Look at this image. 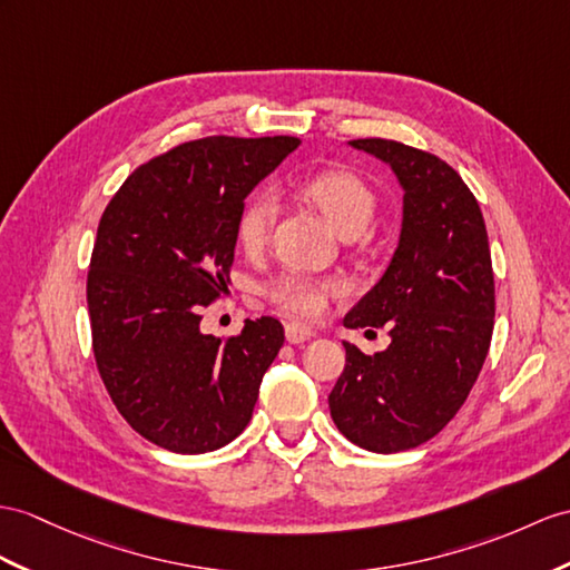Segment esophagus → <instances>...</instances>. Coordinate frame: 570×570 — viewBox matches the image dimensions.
<instances>
[{"label": "esophagus", "instance_id": "1", "mask_svg": "<svg viewBox=\"0 0 570 570\" xmlns=\"http://www.w3.org/2000/svg\"><path fill=\"white\" fill-rule=\"evenodd\" d=\"M285 336H287L289 343L299 345V343L309 341L314 336V328L307 326V324H302V322H287L285 324Z\"/></svg>", "mask_w": 570, "mask_h": 570}]
</instances>
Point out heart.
Instances as JSON below:
<instances>
[{
    "mask_svg": "<svg viewBox=\"0 0 570 570\" xmlns=\"http://www.w3.org/2000/svg\"><path fill=\"white\" fill-rule=\"evenodd\" d=\"M299 193L318 207V213L341 237L363 234L377 213V193L363 176L345 169V166H331V169L307 176L299 184ZM275 213V200L266 190H258L246 200L237 219V242L246 254H258L266 246ZM263 293L275 307L314 318L326 309L328 297L343 293V283L333 281V277L287 271L273 277Z\"/></svg>",
    "mask_w": 570,
    "mask_h": 570,
    "instance_id": "heart-1",
    "label": "heart"
}]
</instances>
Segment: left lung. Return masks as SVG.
<instances>
[{"label":"left lung","instance_id":"8db88e82","mask_svg":"<svg viewBox=\"0 0 570 570\" xmlns=\"http://www.w3.org/2000/svg\"><path fill=\"white\" fill-rule=\"evenodd\" d=\"M351 145L392 166L404 225L382 281L343 318L386 326L392 343L374 355L343 343L328 409L357 448L392 454L435 438L479 377L495 316L491 248L474 193L448 161L384 137Z\"/></svg>","mask_w":570,"mask_h":570}]
</instances>
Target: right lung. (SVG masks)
Instances as JSON below:
<instances>
[{"label":"right lung","instance_id":"obj_1","mask_svg":"<svg viewBox=\"0 0 570 570\" xmlns=\"http://www.w3.org/2000/svg\"><path fill=\"white\" fill-rule=\"evenodd\" d=\"M297 137L213 135L176 145L125 178L96 232L87 304L96 367L135 433L178 454L237 438L285 341L273 316L239 336L203 333L222 297L244 198Z\"/></svg>","mask_w":570,"mask_h":570}]
</instances>
